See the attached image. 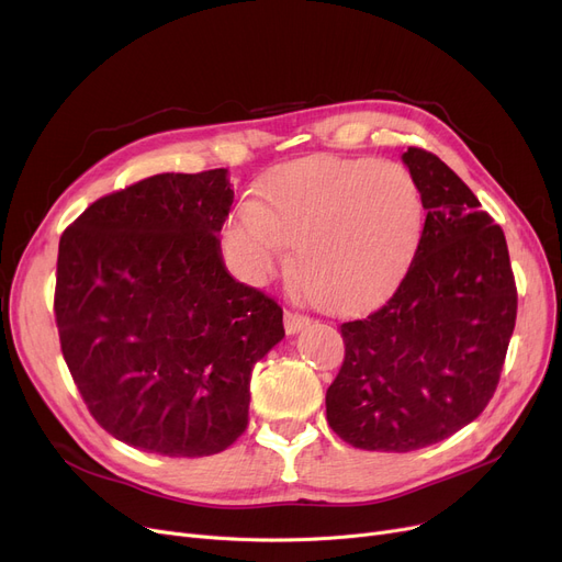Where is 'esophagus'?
Listing matches in <instances>:
<instances>
[{
	"mask_svg": "<svg viewBox=\"0 0 562 562\" xmlns=\"http://www.w3.org/2000/svg\"><path fill=\"white\" fill-rule=\"evenodd\" d=\"M307 324H310V316H305V314H301V312H296V310H286V312H284V330H286L289 335L299 333V330L305 328Z\"/></svg>",
	"mask_w": 562,
	"mask_h": 562,
	"instance_id": "34e87169",
	"label": "esophagus"
}]
</instances>
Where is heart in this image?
<instances>
[{"instance_id": "b5f03b06", "label": "heart", "mask_w": 562, "mask_h": 562, "mask_svg": "<svg viewBox=\"0 0 562 562\" xmlns=\"http://www.w3.org/2000/svg\"><path fill=\"white\" fill-rule=\"evenodd\" d=\"M420 188L397 162L316 156L289 162L259 183L227 225L240 273L266 282L296 243L310 299L333 312L362 307L395 284L418 250Z\"/></svg>"}]
</instances>
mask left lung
<instances>
[{
	"mask_svg": "<svg viewBox=\"0 0 562 562\" xmlns=\"http://www.w3.org/2000/svg\"><path fill=\"white\" fill-rule=\"evenodd\" d=\"M427 209L418 250L381 307L339 326L345 360L326 393L353 448L411 452L473 423L496 393L517 322L505 234L429 151L402 156Z\"/></svg>",
	"mask_w": 562,
	"mask_h": 562,
	"instance_id": "obj_1",
	"label": "left lung"
}]
</instances>
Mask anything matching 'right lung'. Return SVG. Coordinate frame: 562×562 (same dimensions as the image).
<instances>
[{
	"mask_svg": "<svg viewBox=\"0 0 562 562\" xmlns=\"http://www.w3.org/2000/svg\"><path fill=\"white\" fill-rule=\"evenodd\" d=\"M232 202L227 169L156 175L61 234V353L93 420L133 448L227 450L248 427L255 362L284 337L282 307L223 263Z\"/></svg>",
	"mask_w": 562,
	"mask_h": 562,
	"instance_id": "1",
	"label": "right lung"
}]
</instances>
